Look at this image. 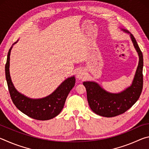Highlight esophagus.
Returning <instances> with one entry per match:
<instances>
[{
    "label": "esophagus",
    "mask_w": 149,
    "mask_h": 149,
    "mask_svg": "<svg viewBox=\"0 0 149 149\" xmlns=\"http://www.w3.org/2000/svg\"><path fill=\"white\" fill-rule=\"evenodd\" d=\"M76 77L78 79H84L86 76V74H85V72L84 71V70H83L82 68H79L77 70L76 72Z\"/></svg>",
    "instance_id": "obj_1"
}]
</instances>
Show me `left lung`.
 <instances>
[{
  "label": "left lung",
  "instance_id": "1",
  "mask_svg": "<svg viewBox=\"0 0 149 149\" xmlns=\"http://www.w3.org/2000/svg\"><path fill=\"white\" fill-rule=\"evenodd\" d=\"M129 34L139 56V64L132 85L122 91L113 93L107 91L95 81H84L89 105L95 114L103 117H114L126 112L137 101L143 89V56L133 35L127 30L121 29Z\"/></svg>",
  "mask_w": 149,
  "mask_h": 149
}]
</instances>
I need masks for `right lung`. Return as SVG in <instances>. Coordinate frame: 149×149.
I'll list each match as a JSON object with an SVG mask.
<instances>
[{"label": "right lung", "instance_id": "right-lung-1", "mask_svg": "<svg viewBox=\"0 0 149 149\" xmlns=\"http://www.w3.org/2000/svg\"><path fill=\"white\" fill-rule=\"evenodd\" d=\"M10 49L5 65V75L12 102L17 109L29 117L39 120H48L56 117L63 109L70 91L74 87V76L65 79L54 92L41 99H31L17 91L12 81L10 74V56L13 45Z\"/></svg>", "mask_w": 149, "mask_h": 149}]
</instances>
